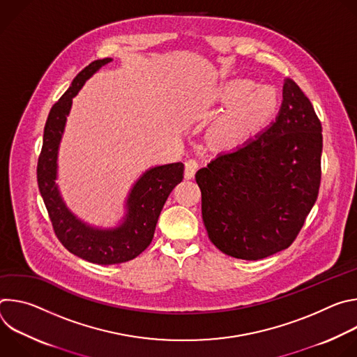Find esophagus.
<instances>
[{
  "instance_id": "esophagus-1",
  "label": "esophagus",
  "mask_w": 357,
  "mask_h": 357,
  "mask_svg": "<svg viewBox=\"0 0 357 357\" xmlns=\"http://www.w3.org/2000/svg\"><path fill=\"white\" fill-rule=\"evenodd\" d=\"M197 169V162L195 160H189L185 164V178L192 179L195 176V172Z\"/></svg>"
}]
</instances>
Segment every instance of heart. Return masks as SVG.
Here are the masks:
<instances>
[{
    "label": "heart",
    "mask_w": 357,
    "mask_h": 357,
    "mask_svg": "<svg viewBox=\"0 0 357 357\" xmlns=\"http://www.w3.org/2000/svg\"><path fill=\"white\" fill-rule=\"evenodd\" d=\"M220 98L230 106L215 123L212 135L222 146H234L260 131L277 113L280 97L275 89L259 86L250 79L230 80Z\"/></svg>",
    "instance_id": "1"
}]
</instances>
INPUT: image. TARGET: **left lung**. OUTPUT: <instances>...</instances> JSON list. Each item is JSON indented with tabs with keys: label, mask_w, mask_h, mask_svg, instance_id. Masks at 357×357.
<instances>
[{
	"label": "left lung",
	"mask_w": 357,
	"mask_h": 357,
	"mask_svg": "<svg viewBox=\"0 0 357 357\" xmlns=\"http://www.w3.org/2000/svg\"><path fill=\"white\" fill-rule=\"evenodd\" d=\"M321 155V121L310 98L285 79L275 121L196 172L211 241L241 260L288 248L317 202Z\"/></svg>",
	"instance_id": "1"
}]
</instances>
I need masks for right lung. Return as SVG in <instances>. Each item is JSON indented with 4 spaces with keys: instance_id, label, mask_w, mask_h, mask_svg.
<instances>
[{
    "instance_id": "obj_1",
    "label": "right lung",
    "mask_w": 357,
    "mask_h": 357,
    "mask_svg": "<svg viewBox=\"0 0 357 357\" xmlns=\"http://www.w3.org/2000/svg\"><path fill=\"white\" fill-rule=\"evenodd\" d=\"M113 59H98L84 68L68 91L50 109L38 160V186L50 222L61 243L75 256L101 266L135 259L152 241L155 226L172 189L183 179V164H167L146 169L132 185L126 200V213L114 227H96L79 219L61 195L58 179L59 145L65 132L72 100L101 66Z\"/></svg>"
}]
</instances>
